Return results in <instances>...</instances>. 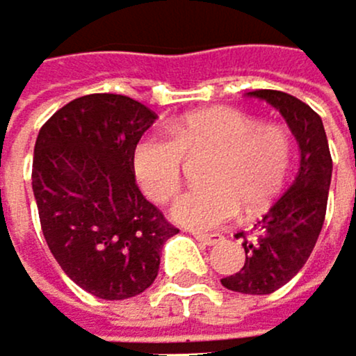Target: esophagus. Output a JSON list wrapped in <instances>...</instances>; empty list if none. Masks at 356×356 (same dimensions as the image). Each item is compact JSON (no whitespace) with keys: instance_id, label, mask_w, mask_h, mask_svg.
Here are the masks:
<instances>
[{"instance_id":"34e87169","label":"esophagus","mask_w":356,"mask_h":356,"mask_svg":"<svg viewBox=\"0 0 356 356\" xmlns=\"http://www.w3.org/2000/svg\"><path fill=\"white\" fill-rule=\"evenodd\" d=\"M192 236H194V240H196V242L203 244V246H211V244H216V242H220V240H222L220 236H216V233H213V236H211V233H199V231H196V233H192Z\"/></svg>"}]
</instances>
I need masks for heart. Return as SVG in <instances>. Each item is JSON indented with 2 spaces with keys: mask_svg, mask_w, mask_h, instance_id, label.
<instances>
[{
  "mask_svg": "<svg viewBox=\"0 0 356 356\" xmlns=\"http://www.w3.org/2000/svg\"><path fill=\"white\" fill-rule=\"evenodd\" d=\"M213 153L205 186L188 190L172 216L192 229H216L236 218L242 205L257 213L273 205L292 168L294 143L275 123L231 108L188 116L170 138L147 136L134 149V170L153 203L172 201L184 184V155Z\"/></svg>",
  "mask_w": 356,
  "mask_h": 356,
  "instance_id": "1",
  "label": "heart"
}]
</instances>
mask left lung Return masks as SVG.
Returning <instances> with one entry per match:
<instances>
[{
    "label": "left lung",
    "mask_w": 356,
    "mask_h": 356,
    "mask_svg": "<svg viewBox=\"0 0 356 356\" xmlns=\"http://www.w3.org/2000/svg\"><path fill=\"white\" fill-rule=\"evenodd\" d=\"M248 95L277 108L300 147V168L292 186L264 213L250 240L240 233L246 252L240 273L220 279L231 292L261 296L292 281L309 259L326 216L333 160L322 118L309 106L281 90Z\"/></svg>",
    "instance_id": "1"
}]
</instances>
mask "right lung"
Listing matches in <instances>:
<instances>
[{
  "label": "right lung",
  "instance_id": "add662e5",
  "mask_svg": "<svg viewBox=\"0 0 356 356\" xmlns=\"http://www.w3.org/2000/svg\"><path fill=\"white\" fill-rule=\"evenodd\" d=\"M155 112L125 95H86L60 108L34 145L32 190L51 255L88 294H143L175 229L136 184L134 149Z\"/></svg>",
  "mask_w": 356,
  "mask_h": 356
}]
</instances>
